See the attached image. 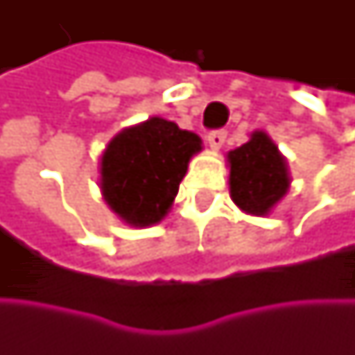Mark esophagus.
I'll list each match as a JSON object with an SVG mask.
<instances>
[{
  "instance_id": "34e87169",
  "label": "esophagus",
  "mask_w": 355,
  "mask_h": 355,
  "mask_svg": "<svg viewBox=\"0 0 355 355\" xmlns=\"http://www.w3.org/2000/svg\"><path fill=\"white\" fill-rule=\"evenodd\" d=\"M225 138H227V130L223 128L211 130V132L207 134V142H209V146L215 148V150H219V148L225 144Z\"/></svg>"
}]
</instances>
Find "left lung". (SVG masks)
Masks as SVG:
<instances>
[{
	"label": "left lung",
	"mask_w": 355,
	"mask_h": 355,
	"mask_svg": "<svg viewBox=\"0 0 355 355\" xmlns=\"http://www.w3.org/2000/svg\"><path fill=\"white\" fill-rule=\"evenodd\" d=\"M227 157L231 164V199L243 211L266 215L288 191L286 162L265 132H254L249 142Z\"/></svg>",
	"instance_id": "left-lung-1"
}]
</instances>
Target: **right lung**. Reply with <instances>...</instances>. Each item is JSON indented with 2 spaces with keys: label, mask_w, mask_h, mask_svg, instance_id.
<instances>
[{
  "label": "right lung",
  "mask_w": 355,
  "mask_h": 355,
  "mask_svg": "<svg viewBox=\"0 0 355 355\" xmlns=\"http://www.w3.org/2000/svg\"><path fill=\"white\" fill-rule=\"evenodd\" d=\"M199 150V136L164 118L122 130L103 154L101 187L106 203L134 227L162 221Z\"/></svg>",
  "instance_id": "right-lung-1"
}]
</instances>
